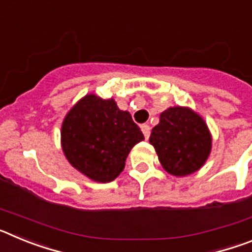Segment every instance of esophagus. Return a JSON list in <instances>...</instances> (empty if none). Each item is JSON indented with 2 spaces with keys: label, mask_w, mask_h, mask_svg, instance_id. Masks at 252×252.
<instances>
[{
  "label": "esophagus",
  "mask_w": 252,
  "mask_h": 252,
  "mask_svg": "<svg viewBox=\"0 0 252 252\" xmlns=\"http://www.w3.org/2000/svg\"><path fill=\"white\" fill-rule=\"evenodd\" d=\"M150 130L151 128L149 125H146V124L141 125V131H142V133H144L145 139H149V136H150Z\"/></svg>",
  "instance_id": "1"
}]
</instances>
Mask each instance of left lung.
Wrapping results in <instances>:
<instances>
[{"label": "left lung", "instance_id": "left-lung-1", "mask_svg": "<svg viewBox=\"0 0 252 252\" xmlns=\"http://www.w3.org/2000/svg\"><path fill=\"white\" fill-rule=\"evenodd\" d=\"M150 144L162 168L175 177L197 171L206 162L212 139L201 116L186 107H170L160 115L153 128Z\"/></svg>", "mask_w": 252, "mask_h": 252}]
</instances>
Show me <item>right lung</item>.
Returning a JSON list of instances; mask_svg holds the SVG:
<instances>
[{
	"label": "right lung",
	"instance_id": "add662e5",
	"mask_svg": "<svg viewBox=\"0 0 252 252\" xmlns=\"http://www.w3.org/2000/svg\"><path fill=\"white\" fill-rule=\"evenodd\" d=\"M144 140L127 111L113 99L88 94L64 119L62 145L68 161L92 180L108 183L124 170L131 149Z\"/></svg>",
	"mask_w": 252,
	"mask_h": 252
}]
</instances>
